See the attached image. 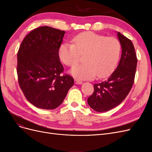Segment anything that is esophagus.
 Segmentation results:
<instances>
[{"instance_id":"esophagus-1","label":"esophagus","mask_w":152,"mask_h":152,"mask_svg":"<svg viewBox=\"0 0 152 152\" xmlns=\"http://www.w3.org/2000/svg\"><path fill=\"white\" fill-rule=\"evenodd\" d=\"M75 84H76V85H81V84L83 83V82L80 80H75Z\"/></svg>"}]
</instances>
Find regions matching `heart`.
I'll return each mask as SVG.
<instances>
[{
    "label": "heart",
    "mask_w": 152,
    "mask_h": 152,
    "mask_svg": "<svg viewBox=\"0 0 152 152\" xmlns=\"http://www.w3.org/2000/svg\"><path fill=\"white\" fill-rule=\"evenodd\" d=\"M72 44H63L59 57L68 66L77 64L85 55L86 63L72 67L71 73L80 80H91L98 76L105 77L113 71L118 61L121 45L117 39L85 32L72 39Z\"/></svg>",
    "instance_id": "heart-1"
}]
</instances>
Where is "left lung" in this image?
Segmentation results:
<instances>
[{
  "instance_id": "1",
  "label": "left lung",
  "mask_w": 152,
  "mask_h": 152,
  "mask_svg": "<svg viewBox=\"0 0 152 152\" xmlns=\"http://www.w3.org/2000/svg\"><path fill=\"white\" fill-rule=\"evenodd\" d=\"M122 53L119 64L111 75L94 85V92L88 98V103L94 111L105 112L115 108L124 100L134 83L137 58L131 41L118 32Z\"/></svg>"
}]
</instances>
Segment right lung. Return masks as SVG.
I'll return each instance as SVG.
<instances>
[{
	"mask_svg": "<svg viewBox=\"0 0 152 152\" xmlns=\"http://www.w3.org/2000/svg\"><path fill=\"white\" fill-rule=\"evenodd\" d=\"M65 31L37 27L21 42L18 53V82L25 97L36 107L54 110L63 102L74 79L61 75L64 67L59 49Z\"/></svg>",
	"mask_w": 152,
	"mask_h": 152,
	"instance_id": "add662e5",
	"label": "right lung"
}]
</instances>
